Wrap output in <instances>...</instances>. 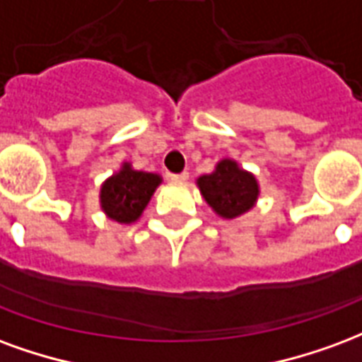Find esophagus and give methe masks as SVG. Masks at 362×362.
I'll list each match as a JSON object with an SVG mask.
<instances>
[{
  "label": "esophagus",
  "mask_w": 362,
  "mask_h": 362,
  "mask_svg": "<svg viewBox=\"0 0 362 362\" xmlns=\"http://www.w3.org/2000/svg\"><path fill=\"white\" fill-rule=\"evenodd\" d=\"M170 179L173 183H185V181L189 179V173H187V171H183V173H171Z\"/></svg>",
  "instance_id": "1"
}]
</instances>
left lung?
Masks as SVG:
<instances>
[{
  "mask_svg": "<svg viewBox=\"0 0 362 362\" xmlns=\"http://www.w3.org/2000/svg\"><path fill=\"white\" fill-rule=\"evenodd\" d=\"M202 199L223 220H235L255 208L260 194L258 179L241 165L223 158L216 163V170L197 179Z\"/></svg>",
  "mask_w": 362,
  "mask_h": 362,
  "instance_id": "1",
  "label": "left lung"
}]
</instances>
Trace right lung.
Segmentation results:
<instances>
[{
	"label": "right lung",
	"mask_w": 362,
	"mask_h": 362,
	"mask_svg": "<svg viewBox=\"0 0 362 362\" xmlns=\"http://www.w3.org/2000/svg\"><path fill=\"white\" fill-rule=\"evenodd\" d=\"M160 185L162 175L134 170L131 163L123 162L119 170L100 187V208L117 223H134Z\"/></svg>",
	"instance_id": "right-lung-1"
}]
</instances>
